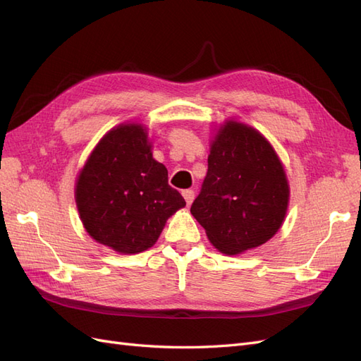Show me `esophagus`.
<instances>
[{
    "label": "esophagus",
    "instance_id": "1",
    "mask_svg": "<svg viewBox=\"0 0 361 361\" xmlns=\"http://www.w3.org/2000/svg\"><path fill=\"white\" fill-rule=\"evenodd\" d=\"M182 195H183L185 202H187V204L192 203V200H194V191L192 190H183Z\"/></svg>",
    "mask_w": 361,
    "mask_h": 361
}]
</instances>
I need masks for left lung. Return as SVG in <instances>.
<instances>
[{"instance_id": "left-lung-1", "label": "left lung", "mask_w": 361, "mask_h": 361, "mask_svg": "<svg viewBox=\"0 0 361 361\" xmlns=\"http://www.w3.org/2000/svg\"><path fill=\"white\" fill-rule=\"evenodd\" d=\"M289 187L281 162L256 129L227 122L207 157L191 214L215 248L239 255L265 244L285 220Z\"/></svg>"}]
</instances>
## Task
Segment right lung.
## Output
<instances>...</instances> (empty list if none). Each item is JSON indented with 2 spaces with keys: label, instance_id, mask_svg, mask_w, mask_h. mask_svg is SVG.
Here are the masks:
<instances>
[{
  "label": "right lung",
  "instance_id": "1",
  "mask_svg": "<svg viewBox=\"0 0 361 361\" xmlns=\"http://www.w3.org/2000/svg\"><path fill=\"white\" fill-rule=\"evenodd\" d=\"M75 197L89 235L123 255L154 245L169 216L187 204L152 157L146 129L134 123L101 140L80 173Z\"/></svg>",
  "mask_w": 361,
  "mask_h": 361
}]
</instances>
